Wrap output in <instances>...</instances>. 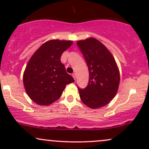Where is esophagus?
Returning <instances> with one entry per match:
<instances>
[{
    "instance_id": "34e87169",
    "label": "esophagus",
    "mask_w": 149,
    "mask_h": 149,
    "mask_svg": "<svg viewBox=\"0 0 149 149\" xmlns=\"http://www.w3.org/2000/svg\"><path fill=\"white\" fill-rule=\"evenodd\" d=\"M72 76H73V78H74V79H76V73H73V74H72Z\"/></svg>"
}]
</instances>
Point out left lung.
I'll return each mask as SVG.
<instances>
[{
    "label": "left lung",
    "instance_id": "obj_1",
    "mask_svg": "<svg viewBox=\"0 0 149 149\" xmlns=\"http://www.w3.org/2000/svg\"><path fill=\"white\" fill-rule=\"evenodd\" d=\"M89 71L85 88L78 87L80 97L88 107L97 109L108 104L115 96L120 84V72L112 54L95 38L77 42Z\"/></svg>",
    "mask_w": 149,
    "mask_h": 149
}]
</instances>
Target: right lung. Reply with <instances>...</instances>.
Segmentation results:
<instances>
[{"label": "right lung", "mask_w": 149, "mask_h": 149, "mask_svg": "<svg viewBox=\"0 0 149 149\" xmlns=\"http://www.w3.org/2000/svg\"><path fill=\"white\" fill-rule=\"evenodd\" d=\"M72 44L71 41H48L29 59L23 83L28 96L37 104L53 103L61 97L66 85L74 82L61 62V54Z\"/></svg>", "instance_id": "1"}]
</instances>
